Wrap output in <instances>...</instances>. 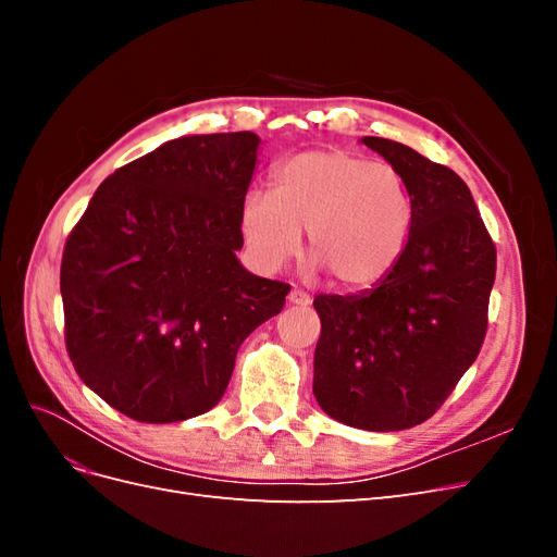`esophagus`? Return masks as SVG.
<instances>
[{"instance_id":"esophagus-1","label":"esophagus","mask_w":557,"mask_h":557,"mask_svg":"<svg viewBox=\"0 0 557 557\" xmlns=\"http://www.w3.org/2000/svg\"><path fill=\"white\" fill-rule=\"evenodd\" d=\"M288 301H290V305H297V307H309V305H311V297H309L305 290L293 288V290L288 293Z\"/></svg>"}]
</instances>
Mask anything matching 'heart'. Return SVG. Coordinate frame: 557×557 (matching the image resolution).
Segmentation results:
<instances>
[{
    "label": "heart",
    "mask_w": 557,
    "mask_h": 557,
    "mask_svg": "<svg viewBox=\"0 0 557 557\" xmlns=\"http://www.w3.org/2000/svg\"><path fill=\"white\" fill-rule=\"evenodd\" d=\"M250 262L276 272L309 230L315 267L336 285L369 288L393 272L413 227V201L393 166L342 148L305 150L274 170V193L250 190L239 211Z\"/></svg>",
    "instance_id": "1"
}]
</instances>
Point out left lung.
<instances>
[{
	"instance_id": "1",
	"label": "left lung",
	"mask_w": 557,
	"mask_h": 557,
	"mask_svg": "<svg viewBox=\"0 0 557 557\" xmlns=\"http://www.w3.org/2000/svg\"><path fill=\"white\" fill-rule=\"evenodd\" d=\"M404 178L413 227L399 262L358 295H318L313 395L369 432L425 423L474 364L495 283V244L467 183L413 148L362 137Z\"/></svg>"
}]
</instances>
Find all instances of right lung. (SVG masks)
<instances>
[{
    "mask_svg": "<svg viewBox=\"0 0 557 557\" xmlns=\"http://www.w3.org/2000/svg\"><path fill=\"white\" fill-rule=\"evenodd\" d=\"M258 148L252 132L164 141L99 185L66 239V350L81 381L139 423L213 409L246 336L285 305L288 283L237 258Z\"/></svg>",
    "mask_w": 557,
    "mask_h": 557,
    "instance_id": "right-lung-1",
    "label": "right lung"
}]
</instances>
